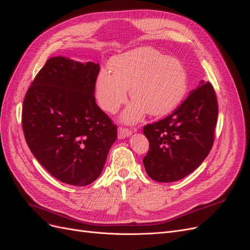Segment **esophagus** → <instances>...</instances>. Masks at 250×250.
I'll use <instances>...</instances> for the list:
<instances>
[{
	"label": "esophagus",
	"mask_w": 250,
	"mask_h": 250,
	"mask_svg": "<svg viewBox=\"0 0 250 250\" xmlns=\"http://www.w3.org/2000/svg\"><path fill=\"white\" fill-rule=\"evenodd\" d=\"M132 134V131L126 127H119L118 128V139H125Z\"/></svg>",
	"instance_id": "esophagus-1"
}]
</instances>
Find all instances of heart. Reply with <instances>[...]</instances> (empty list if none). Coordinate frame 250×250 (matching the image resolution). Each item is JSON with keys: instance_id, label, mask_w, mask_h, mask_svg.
I'll return each mask as SVG.
<instances>
[{"instance_id": "heart-1", "label": "heart", "mask_w": 250, "mask_h": 250, "mask_svg": "<svg viewBox=\"0 0 250 250\" xmlns=\"http://www.w3.org/2000/svg\"><path fill=\"white\" fill-rule=\"evenodd\" d=\"M110 69L101 70L95 84L101 108L115 113L127 98L134 101L123 114L126 123H136L147 112L152 116L169 113L187 94L188 76L181 61L151 47H139L110 61Z\"/></svg>"}]
</instances>
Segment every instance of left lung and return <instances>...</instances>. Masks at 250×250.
Segmentation results:
<instances>
[{"mask_svg": "<svg viewBox=\"0 0 250 250\" xmlns=\"http://www.w3.org/2000/svg\"><path fill=\"white\" fill-rule=\"evenodd\" d=\"M217 114L215 90L210 82L201 81L169 116L146 125L147 175L159 182H173L195 171L213 145Z\"/></svg>", "mask_w": 250, "mask_h": 250, "instance_id": "left-lung-1", "label": "left lung"}]
</instances>
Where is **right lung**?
<instances>
[{"mask_svg": "<svg viewBox=\"0 0 250 250\" xmlns=\"http://www.w3.org/2000/svg\"><path fill=\"white\" fill-rule=\"evenodd\" d=\"M99 63L49 59L27 89L22 130L27 146L53 177L71 186L102 173L117 127L96 103Z\"/></svg>", "mask_w": 250, "mask_h": 250, "instance_id": "add662e5", "label": "right lung"}]
</instances>
